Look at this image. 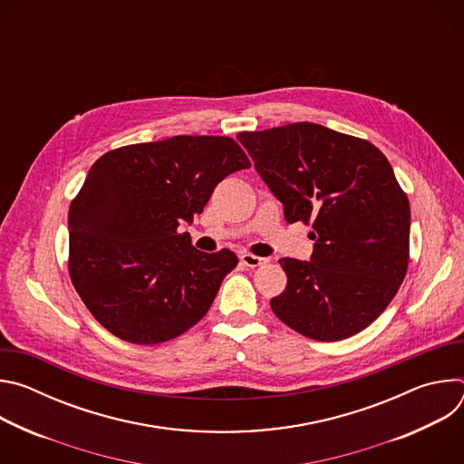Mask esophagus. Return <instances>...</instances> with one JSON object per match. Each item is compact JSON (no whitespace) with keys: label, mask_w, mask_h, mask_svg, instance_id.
I'll return each instance as SVG.
<instances>
[{"label":"esophagus","mask_w":464,"mask_h":464,"mask_svg":"<svg viewBox=\"0 0 464 464\" xmlns=\"http://www.w3.org/2000/svg\"><path fill=\"white\" fill-rule=\"evenodd\" d=\"M240 262L244 264L246 268H258V266H262V264H266L268 258L255 256V255H251V253H242V255H240Z\"/></svg>","instance_id":"esophagus-1"}]
</instances>
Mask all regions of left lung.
<instances>
[{"mask_svg":"<svg viewBox=\"0 0 464 464\" xmlns=\"http://www.w3.org/2000/svg\"><path fill=\"white\" fill-rule=\"evenodd\" d=\"M237 140L285 206L312 224L310 260L281 258L285 292L270 301L295 333L338 342L369 326L399 292L410 262V202L387 158L369 141L314 122Z\"/></svg>","mask_w":464,"mask_h":464,"instance_id":"8db88e82","label":"left lung"}]
</instances>
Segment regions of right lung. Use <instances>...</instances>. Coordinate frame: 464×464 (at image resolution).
<instances>
[{"label": "right lung", "instance_id": "add662e5", "mask_svg": "<svg viewBox=\"0 0 464 464\" xmlns=\"http://www.w3.org/2000/svg\"><path fill=\"white\" fill-rule=\"evenodd\" d=\"M249 167L237 141L217 136L128 145L92 165L70 208V277L113 336L156 345L208 314L238 258L198 251L179 227Z\"/></svg>", "mask_w": 464, "mask_h": 464}]
</instances>
